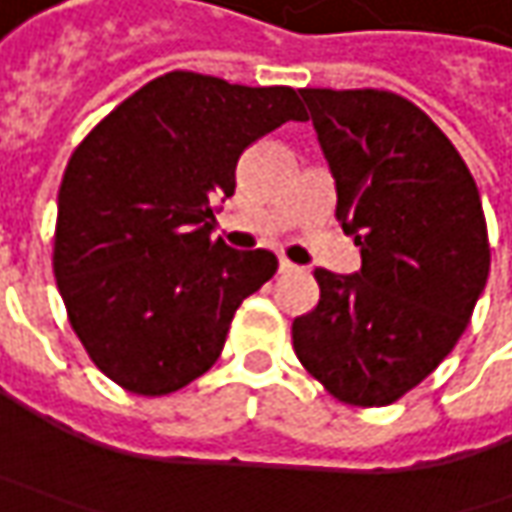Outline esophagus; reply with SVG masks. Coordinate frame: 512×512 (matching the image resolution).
<instances>
[{"label":"esophagus","mask_w":512,"mask_h":512,"mask_svg":"<svg viewBox=\"0 0 512 512\" xmlns=\"http://www.w3.org/2000/svg\"><path fill=\"white\" fill-rule=\"evenodd\" d=\"M296 270V265L293 262H287V259H279V273H293Z\"/></svg>","instance_id":"1"}]
</instances>
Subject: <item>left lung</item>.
<instances>
[{
	"mask_svg": "<svg viewBox=\"0 0 512 512\" xmlns=\"http://www.w3.org/2000/svg\"><path fill=\"white\" fill-rule=\"evenodd\" d=\"M362 270L316 267L293 350L333 399L384 407L462 339L490 273L479 187L439 125L399 93L302 88Z\"/></svg>",
	"mask_w": 512,
	"mask_h": 512,
	"instance_id": "1",
	"label": "left lung"
}]
</instances>
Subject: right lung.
<instances>
[{
  "label": "right lung",
  "instance_id": "add662e5",
  "mask_svg": "<svg viewBox=\"0 0 512 512\" xmlns=\"http://www.w3.org/2000/svg\"><path fill=\"white\" fill-rule=\"evenodd\" d=\"M296 90L170 70L90 130L59 185L53 276L68 322L110 382L168 396L207 373L236 307L276 273L270 250L213 239L236 162L285 122Z\"/></svg>",
  "mask_w": 512,
  "mask_h": 512
}]
</instances>
